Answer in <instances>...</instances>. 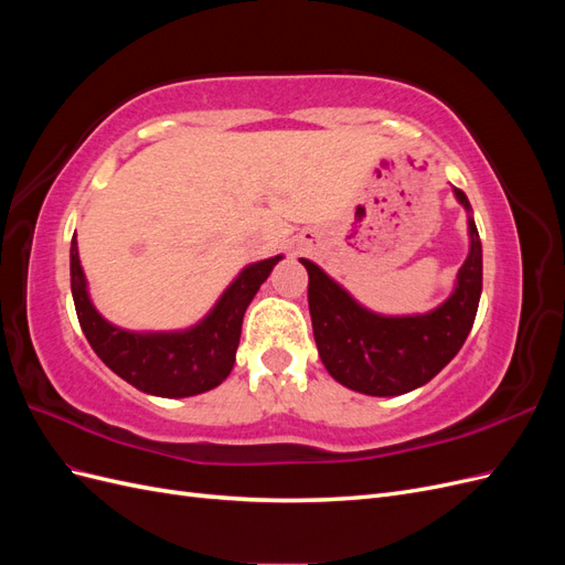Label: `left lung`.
<instances>
[{"label":"left lung","instance_id":"1","mask_svg":"<svg viewBox=\"0 0 565 565\" xmlns=\"http://www.w3.org/2000/svg\"><path fill=\"white\" fill-rule=\"evenodd\" d=\"M455 198L471 212L467 195ZM471 247L457 273L455 292L424 316H380L363 309L344 287L313 262L309 270V309L322 365L332 377L367 396H401L431 382L465 344L483 287V249L469 216Z\"/></svg>","mask_w":565,"mask_h":565}]
</instances>
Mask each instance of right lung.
Segmentation results:
<instances>
[{
    "mask_svg": "<svg viewBox=\"0 0 565 565\" xmlns=\"http://www.w3.org/2000/svg\"><path fill=\"white\" fill-rule=\"evenodd\" d=\"M280 259L273 256L247 266L195 328L141 334L115 328L94 309L73 237L71 287L79 328L100 361L131 386L160 398L198 396L231 374L247 306Z\"/></svg>",
    "mask_w": 565,
    "mask_h": 565,
    "instance_id": "1",
    "label": "right lung"
}]
</instances>
